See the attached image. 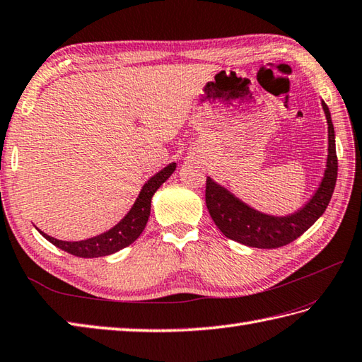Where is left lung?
<instances>
[{
  "label": "left lung",
  "instance_id": "8db88e82",
  "mask_svg": "<svg viewBox=\"0 0 362 362\" xmlns=\"http://www.w3.org/2000/svg\"><path fill=\"white\" fill-rule=\"evenodd\" d=\"M322 106L328 122L327 169H325L323 179L314 196L298 211L287 216L262 214V211L250 207V205L233 196L229 189L218 185L215 180L207 177L205 204H207L211 219L226 237L251 247L273 250V247H281L292 243L323 215L336 187L337 155L331 112L327 103L322 102Z\"/></svg>",
  "mask_w": 362,
  "mask_h": 362
}]
</instances>
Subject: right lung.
I'll return each instance as SVG.
<instances>
[{
	"mask_svg": "<svg viewBox=\"0 0 362 362\" xmlns=\"http://www.w3.org/2000/svg\"><path fill=\"white\" fill-rule=\"evenodd\" d=\"M174 171H175V163H171V165L163 168L160 173L151 177V179L144 183L143 189H141V193L136 197V201H134L129 214L120 219L115 228L100 233V235L92 237L88 240H81V242H64V240L53 238L47 235L45 232H42L39 229L37 230L48 240L49 243L58 246L62 251L72 254V256L86 257V259L110 256V254L117 252L122 250V247L132 245L134 240L141 235V232L144 230L147 224L148 215H151L152 196L155 194V191H157L163 183L171 177Z\"/></svg>",
	"mask_w": 362,
	"mask_h": 362,
	"instance_id": "1",
	"label": "right lung"
}]
</instances>
